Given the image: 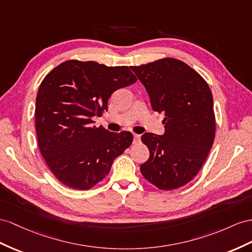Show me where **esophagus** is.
I'll return each instance as SVG.
<instances>
[{
    "instance_id": "1",
    "label": "esophagus",
    "mask_w": 252,
    "mask_h": 252,
    "mask_svg": "<svg viewBox=\"0 0 252 252\" xmlns=\"http://www.w3.org/2000/svg\"><path fill=\"white\" fill-rule=\"evenodd\" d=\"M133 138H134V143H138L139 139H140V135L133 134Z\"/></svg>"
}]
</instances>
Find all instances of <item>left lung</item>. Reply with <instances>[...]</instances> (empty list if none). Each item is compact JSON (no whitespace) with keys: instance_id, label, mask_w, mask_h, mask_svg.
I'll return each instance as SVG.
<instances>
[{"instance_id":"1","label":"left lung","mask_w":252,"mask_h":252,"mask_svg":"<svg viewBox=\"0 0 252 252\" xmlns=\"http://www.w3.org/2000/svg\"><path fill=\"white\" fill-rule=\"evenodd\" d=\"M143 83L153 111L165 115V133H145L141 141L150 157L140 166L146 180L170 190L197 176L215 138V114L208 83L176 59L131 67Z\"/></svg>"}]
</instances>
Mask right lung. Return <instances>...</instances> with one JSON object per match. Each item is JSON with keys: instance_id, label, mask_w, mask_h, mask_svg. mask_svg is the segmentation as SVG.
Segmentation results:
<instances>
[{"instance_id": "1", "label": "right lung", "mask_w": 252, "mask_h": 252, "mask_svg": "<svg viewBox=\"0 0 252 252\" xmlns=\"http://www.w3.org/2000/svg\"><path fill=\"white\" fill-rule=\"evenodd\" d=\"M136 81L126 66L76 60L62 63L44 77L36 98L37 140L50 170L63 185L92 189L131 146V132L96 127L93 117L107 111L114 92Z\"/></svg>"}]
</instances>
